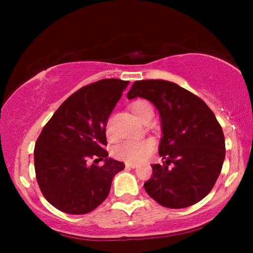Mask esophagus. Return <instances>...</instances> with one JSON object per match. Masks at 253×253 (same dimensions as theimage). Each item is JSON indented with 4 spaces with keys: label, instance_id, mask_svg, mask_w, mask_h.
<instances>
[{
    "label": "esophagus",
    "instance_id": "1",
    "mask_svg": "<svg viewBox=\"0 0 253 253\" xmlns=\"http://www.w3.org/2000/svg\"><path fill=\"white\" fill-rule=\"evenodd\" d=\"M126 166L127 168H137V165L136 164H129V162H126Z\"/></svg>",
    "mask_w": 253,
    "mask_h": 253
}]
</instances>
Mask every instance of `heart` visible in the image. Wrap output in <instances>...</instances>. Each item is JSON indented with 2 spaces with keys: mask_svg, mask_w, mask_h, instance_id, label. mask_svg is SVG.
I'll return each instance as SVG.
<instances>
[{
  "mask_svg": "<svg viewBox=\"0 0 253 253\" xmlns=\"http://www.w3.org/2000/svg\"><path fill=\"white\" fill-rule=\"evenodd\" d=\"M129 108L133 115H136L141 122H145L150 116L153 117V108H152L150 102L145 101V100L133 101L130 103ZM106 133L108 137L112 136L109 126H107ZM154 147V140L151 138H145V139L140 140H129L114 147L113 155L119 160L129 162V164H138V162L144 161L145 159L150 157Z\"/></svg>",
  "mask_w": 253,
  "mask_h": 253,
  "instance_id": "obj_1",
  "label": "heart"
}]
</instances>
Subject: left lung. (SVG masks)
I'll return each instance as SVG.
<instances>
[{
	"mask_svg": "<svg viewBox=\"0 0 253 253\" xmlns=\"http://www.w3.org/2000/svg\"><path fill=\"white\" fill-rule=\"evenodd\" d=\"M147 99L161 117L159 154L162 165H152L144 188L151 198L168 209L195 205L213 189L226 157L222 127L199 96L175 83L137 81L127 98Z\"/></svg>",
	"mask_w": 253,
	"mask_h": 253,
	"instance_id": "obj_1",
	"label": "left lung"
}]
</instances>
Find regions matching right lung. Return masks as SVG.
Returning a JSON list of instances; mask_svg holds the SVG:
<instances>
[{
	"mask_svg": "<svg viewBox=\"0 0 253 253\" xmlns=\"http://www.w3.org/2000/svg\"><path fill=\"white\" fill-rule=\"evenodd\" d=\"M127 85L110 78L84 86L58 107L38 137L37 182L61 212H92L108 197L114 176L124 169L123 162L108 158L105 146L107 121ZM101 160L105 165H95Z\"/></svg>",
	"mask_w": 253,
	"mask_h": 253,
	"instance_id": "add662e5",
	"label": "right lung"
}]
</instances>
